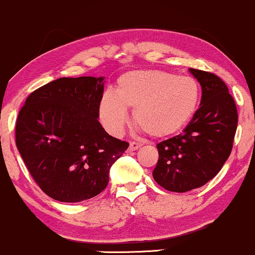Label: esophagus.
<instances>
[{
	"instance_id": "obj_1",
	"label": "esophagus",
	"mask_w": 255,
	"mask_h": 255,
	"mask_svg": "<svg viewBox=\"0 0 255 255\" xmlns=\"http://www.w3.org/2000/svg\"><path fill=\"white\" fill-rule=\"evenodd\" d=\"M141 144H140V142H135V141H131L130 144H129V148H128V150L129 151H136L137 148H140L141 147Z\"/></svg>"
}]
</instances>
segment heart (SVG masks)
<instances>
[{
	"label": "heart",
	"instance_id": "b5f03b06",
	"mask_svg": "<svg viewBox=\"0 0 255 255\" xmlns=\"http://www.w3.org/2000/svg\"><path fill=\"white\" fill-rule=\"evenodd\" d=\"M200 101V84L193 77L160 69L130 71L119 78L115 95L103 96L99 119L109 133L120 134L129 110L136 127L152 137H166L192 121Z\"/></svg>",
	"mask_w": 255,
	"mask_h": 255
}]
</instances>
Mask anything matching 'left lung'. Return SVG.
Returning a JSON list of instances; mask_svg holds the SVG:
<instances>
[{"label": "left lung", "instance_id": "left-lung-1", "mask_svg": "<svg viewBox=\"0 0 255 255\" xmlns=\"http://www.w3.org/2000/svg\"><path fill=\"white\" fill-rule=\"evenodd\" d=\"M200 83L197 114L181 134L157 144L154 181L166 191L183 193L204 186L218 174L233 150L238 109L227 85L212 73L189 68Z\"/></svg>", "mask_w": 255, "mask_h": 255}]
</instances>
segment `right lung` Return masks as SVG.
<instances>
[{
    "instance_id": "add662e5",
    "label": "right lung",
    "mask_w": 255,
    "mask_h": 255,
    "mask_svg": "<svg viewBox=\"0 0 255 255\" xmlns=\"http://www.w3.org/2000/svg\"><path fill=\"white\" fill-rule=\"evenodd\" d=\"M104 78H60L31 93L19 111L16 147L46 195L79 203L98 195L129 144L99 124Z\"/></svg>"
}]
</instances>
